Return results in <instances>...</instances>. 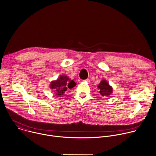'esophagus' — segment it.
<instances>
[{
  "label": "esophagus",
  "mask_w": 156,
  "mask_h": 156,
  "mask_svg": "<svg viewBox=\"0 0 156 156\" xmlns=\"http://www.w3.org/2000/svg\"><path fill=\"white\" fill-rule=\"evenodd\" d=\"M84 81H86V82L89 83V82H90V80L89 79H86V80H84Z\"/></svg>",
  "instance_id": "1"
}]
</instances>
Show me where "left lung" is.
<instances>
[{"mask_svg":"<svg viewBox=\"0 0 156 156\" xmlns=\"http://www.w3.org/2000/svg\"><path fill=\"white\" fill-rule=\"evenodd\" d=\"M98 88L100 89V94L102 96L110 95L113 92L112 87L105 80H102L100 83V84L98 85Z\"/></svg>","mask_w":156,"mask_h":156,"instance_id":"obj_1","label":"left lung"}]
</instances>
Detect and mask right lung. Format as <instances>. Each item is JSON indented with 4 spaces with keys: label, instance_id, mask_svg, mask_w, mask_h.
I'll use <instances>...</instances> for the list:
<instances>
[{
    "label": "right lung",
    "instance_id": "1",
    "mask_svg": "<svg viewBox=\"0 0 156 156\" xmlns=\"http://www.w3.org/2000/svg\"><path fill=\"white\" fill-rule=\"evenodd\" d=\"M76 85L74 81L70 80L67 76L62 75L56 81H52L50 88L54 90L57 95H62L69 88L72 89Z\"/></svg>",
    "mask_w": 156,
    "mask_h": 156
}]
</instances>
